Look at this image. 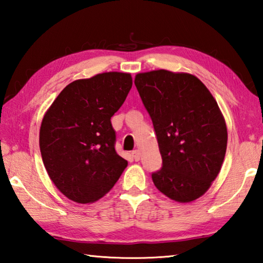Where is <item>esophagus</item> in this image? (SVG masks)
Instances as JSON below:
<instances>
[{"instance_id": "esophagus-1", "label": "esophagus", "mask_w": 263, "mask_h": 263, "mask_svg": "<svg viewBox=\"0 0 263 263\" xmlns=\"http://www.w3.org/2000/svg\"><path fill=\"white\" fill-rule=\"evenodd\" d=\"M132 158L136 160V161H139L140 160V152L138 149H135V151H132Z\"/></svg>"}]
</instances>
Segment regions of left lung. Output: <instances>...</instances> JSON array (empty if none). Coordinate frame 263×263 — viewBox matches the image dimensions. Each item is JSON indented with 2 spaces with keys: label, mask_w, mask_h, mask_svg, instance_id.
<instances>
[{
  "label": "left lung",
  "mask_w": 263,
  "mask_h": 263,
  "mask_svg": "<svg viewBox=\"0 0 263 263\" xmlns=\"http://www.w3.org/2000/svg\"><path fill=\"white\" fill-rule=\"evenodd\" d=\"M135 84L157 135L162 168L154 185L173 201L189 203L219 174L228 128L215 97L201 80L166 69L136 75Z\"/></svg>",
  "instance_id": "left-lung-1"
}]
</instances>
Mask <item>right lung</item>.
I'll use <instances>...</instances> for the list:
<instances>
[{"instance_id":"1","label":"right lung","mask_w":263,"mask_h":263,"mask_svg":"<svg viewBox=\"0 0 263 263\" xmlns=\"http://www.w3.org/2000/svg\"><path fill=\"white\" fill-rule=\"evenodd\" d=\"M132 87L128 73L108 72L66 86L44 115L39 147L53 183L70 201L94 203L108 194L127 161L115 149L111 117Z\"/></svg>"}]
</instances>
